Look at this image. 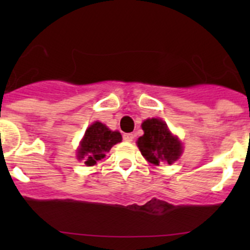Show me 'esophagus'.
<instances>
[{"label":"esophagus","instance_id":"34e87169","mask_svg":"<svg viewBox=\"0 0 250 250\" xmlns=\"http://www.w3.org/2000/svg\"><path fill=\"white\" fill-rule=\"evenodd\" d=\"M133 139H134V135H133L132 133H125V134H123V140L125 141L130 143V141H133Z\"/></svg>","mask_w":250,"mask_h":250}]
</instances>
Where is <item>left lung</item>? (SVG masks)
Instances as JSON below:
<instances>
[{"mask_svg":"<svg viewBox=\"0 0 250 250\" xmlns=\"http://www.w3.org/2000/svg\"><path fill=\"white\" fill-rule=\"evenodd\" d=\"M141 128L144 135L138 139V147L147 162L158 166L165 162L172 165L180 157L183 146L178 137L173 135L167 125L160 118H147Z\"/></svg>","mask_w":250,"mask_h":250,"instance_id":"left-lung-1","label":"left lung"}]
</instances>
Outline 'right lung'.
<instances>
[{
	"label": "right lung",
	"mask_w": 250,
	"mask_h": 250,
	"mask_svg": "<svg viewBox=\"0 0 250 250\" xmlns=\"http://www.w3.org/2000/svg\"><path fill=\"white\" fill-rule=\"evenodd\" d=\"M122 135L117 130H111L102 122H94L87 128L77 150L78 160L84 161L85 166H95L98 161L105 157V153L117 143Z\"/></svg>",
	"instance_id": "1"
}]
</instances>
